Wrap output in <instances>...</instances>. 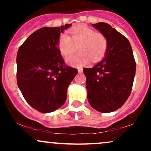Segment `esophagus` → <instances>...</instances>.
I'll return each instance as SVG.
<instances>
[{
    "label": "esophagus",
    "instance_id": "1",
    "mask_svg": "<svg viewBox=\"0 0 151 151\" xmlns=\"http://www.w3.org/2000/svg\"><path fill=\"white\" fill-rule=\"evenodd\" d=\"M77 70H78V72H79V73H81V72H83V70L81 68H78Z\"/></svg>",
    "mask_w": 151,
    "mask_h": 151
}]
</instances>
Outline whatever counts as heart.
I'll use <instances>...</instances> for the list:
<instances>
[{"label": "heart", "mask_w": 151, "mask_h": 151, "mask_svg": "<svg viewBox=\"0 0 151 151\" xmlns=\"http://www.w3.org/2000/svg\"><path fill=\"white\" fill-rule=\"evenodd\" d=\"M72 37L68 35L62 34L58 41V50L64 58H67L74 52L78 46L79 54L66 59L67 65L80 67L89 65L90 60L93 62L99 61L104 56L108 40L104 34L94 32L86 26H80L70 31Z\"/></svg>", "instance_id": "1"}]
</instances>
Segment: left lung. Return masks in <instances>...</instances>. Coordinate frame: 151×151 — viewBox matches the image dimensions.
Masks as SVG:
<instances>
[{
  "label": "left lung",
  "instance_id": "left-lung-1",
  "mask_svg": "<svg viewBox=\"0 0 151 151\" xmlns=\"http://www.w3.org/2000/svg\"><path fill=\"white\" fill-rule=\"evenodd\" d=\"M91 25L106 37L104 58L92 68H84L87 99L101 113L121 108L129 98L136 74V62L129 41L106 22Z\"/></svg>",
  "mask_w": 151,
  "mask_h": 151
}]
</instances>
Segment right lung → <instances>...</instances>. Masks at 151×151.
Segmentation results:
<instances>
[{"label":"right lung","instance_id":"obj_1","mask_svg":"<svg viewBox=\"0 0 151 151\" xmlns=\"http://www.w3.org/2000/svg\"><path fill=\"white\" fill-rule=\"evenodd\" d=\"M72 24L42 27L31 34L17 54V83L26 101L41 113L60 109L77 69L65 66L58 50L60 34Z\"/></svg>","mask_w":151,"mask_h":151}]
</instances>
